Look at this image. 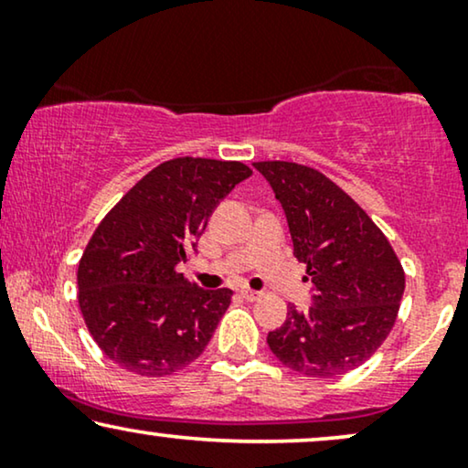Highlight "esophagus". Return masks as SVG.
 <instances>
[{"mask_svg":"<svg viewBox=\"0 0 468 468\" xmlns=\"http://www.w3.org/2000/svg\"><path fill=\"white\" fill-rule=\"evenodd\" d=\"M242 298L249 300V303H255V300L261 298V292H255V290H240Z\"/></svg>","mask_w":468,"mask_h":468,"instance_id":"obj_1","label":"esophagus"}]
</instances>
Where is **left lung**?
I'll return each instance as SVG.
<instances>
[{"label":"left lung","instance_id":"8db88e82","mask_svg":"<svg viewBox=\"0 0 468 468\" xmlns=\"http://www.w3.org/2000/svg\"><path fill=\"white\" fill-rule=\"evenodd\" d=\"M285 210L293 255L313 283L309 311L290 306L268 347L306 377H336L368 360L399 315L405 271L386 234L328 176L293 162H255Z\"/></svg>","mask_w":468,"mask_h":468}]
</instances>
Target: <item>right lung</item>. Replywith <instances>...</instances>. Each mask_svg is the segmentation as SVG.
Listing matches in <instances>:
<instances>
[{
  "label": "right lung",
  "instance_id": "add662e5",
  "mask_svg": "<svg viewBox=\"0 0 468 468\" xmlns=\"http://www.w3.org/2000/svg\"><path fill=\"white\" fill-rule=\"evenodd\" d=\"M249 165L176 157L144 175L95 229L79 261V304L98 347L121 368L164 377L196 360L232 300L178 272L208 217Z\"/></svg>",
  "mask_w": 468,
  "mask_h": 468
}]
</instances>
